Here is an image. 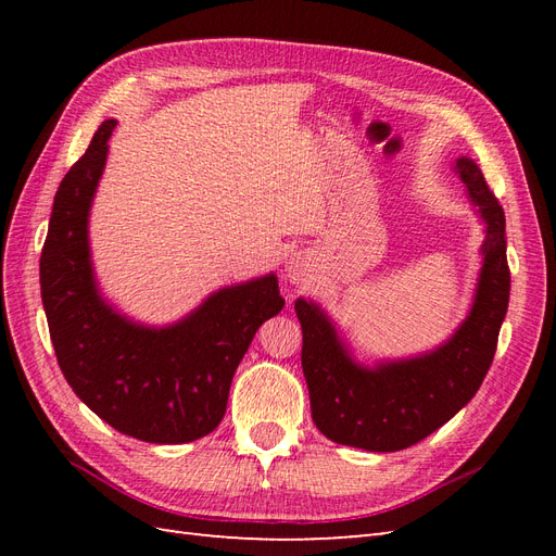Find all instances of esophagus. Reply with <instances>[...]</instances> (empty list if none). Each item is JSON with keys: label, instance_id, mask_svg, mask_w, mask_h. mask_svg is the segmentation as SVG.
Returning a JSON list of instances; mask_svg holds the SVG:
<instances>
[{"label": "esophagus", "instance_id": "obj_1", "mask_svg": "<svg viewBox=\"0 0 556 556\" xmlns=\"http://www.w3.org/2000/svg\"><path fill=\"white\" fill-rule=\"evenodd\" d=\"M304 268H306L304 257H301V255H294V257H290L288 268H285V271H288V278H290L292 282H299V280H301V276H304Z\"/></svg>", "mask_w": 556, "mask_h": 556}]
</instances>
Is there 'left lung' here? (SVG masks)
Segmentation results:
<instances>
[{
    "mask_svg": "<svg viewBox=\"0 0 556 556\" xmlns=\"http://www.w3.org/2000/svg\"><path fill=\"white\" fill-rule=\"evenodd\" d=\"M454 172L484 223V241L473 304L445 343L425 355L368 366L355 359L315 301H294L313 422L333 443L368 452L406 450L457 415L490 371L510 296L506 215L473 160L457 157Z\"/></svg>",
    "mask_w": 556,
    "mask_h": 556,
    "instance_id": "1",
    "label": "left lung"
}]
</instances>
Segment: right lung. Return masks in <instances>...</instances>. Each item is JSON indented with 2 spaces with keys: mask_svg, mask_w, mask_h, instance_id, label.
<instances>
[{
  "mask_svg": "<svg viewBox=\"0 0 556 556\" xmlns=\"http://www.w3.org/2000/svg\"><path fill=\"white\" fill-rule=\"evenodd\" d=\"M113 129L102 123L53 201L39 264L50 341L66 382L106 425L146 443H190L220 425L233 371L285 299L266 274L213 292L174 325L115 311L97 288L88 237Z\"/></svg>",
  "mask_w": 556,
  "mask_h": 556,
  "instance_id": "add662e5",
  "label": "right lung"
}]
</instances>
